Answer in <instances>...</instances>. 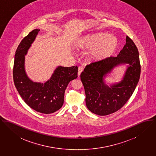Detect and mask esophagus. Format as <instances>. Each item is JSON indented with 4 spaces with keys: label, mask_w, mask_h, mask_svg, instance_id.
<instances>
[{
    "label": "esophagus",
    "mask_w": 156,
    "mask_h": 156,
    "mask_svg": "<svg viewBox=\"0 0 156 156\" xmlns=\"http://www.w3.org/2000/svg\"><path fill=\"white\" fill-rule=\"evenodd\" d=\"M83 71V68H82V67H81V66H80L79 68H78V76L81 75V72Z\"/></svg>",
    "instance_id": "1"
}]
</instances>
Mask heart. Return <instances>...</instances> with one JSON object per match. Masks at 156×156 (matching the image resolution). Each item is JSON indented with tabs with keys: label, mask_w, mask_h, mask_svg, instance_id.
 Listing matches in <instances>:
<instances>
[{
	"label": "heart",
	"mask_w": 156,
	"mask_h": 156,
	"mask_svg": "<svg viewBox=\"0 0 156 156\" xmlns=\"http://www.w3.org/2000/svg\"><path fill=\"white\" fill-rule=\"evenodd\" d=\"M117 39L105 33L88 35L78 42V47L90 50V57L96 60H103L111 56L117 48Z\"/></svg>",
	"instance_id": "b5f03b06"
}]
</instances>
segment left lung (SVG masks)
<instances>
[{
    "label": "left lung",
    "instance_id": "left-lung-1",
    "mask_svg": "<svg viewBox=\"0 0 156 156\" xmlns=\"http://www.w3.org/2000/svg\"><path fill=\"white\" fill-rule=\"evenodd\" d=\"M126 43L117 57H108L87 65L80 78L86 93L87 108L99 115L112 114L126 104L134 92L140 74L138 48L126 36ZM129 65L121 82L110 87L104 83L103 77L115 66Z\"/></svg>",
    "mask_w": 156,
    "mask_h": 156
}]
</instances>
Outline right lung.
Returning <instances> with one entry per match:
<instances>
[{
  "mask_svg": "<svg viewBox=\"0 0 156 156\" xmlns=\"http://www.w3.org/2000/svg\"><path fill=\"white\" fill-rule=\"evenodd\" d=\"M39 29L30 32L21 41L15 54L13 68L14 84L25 103L36 111L49 114L63 105L65 91L70 81L78 77V67L58 66L45 83H35L27 76L24 58Z\"/></svg>",
  "mask_w": 156,
  "mask_h": 156,
  "instance_id": "add662e5",
  "label": "right lung"
}]
</instances>
